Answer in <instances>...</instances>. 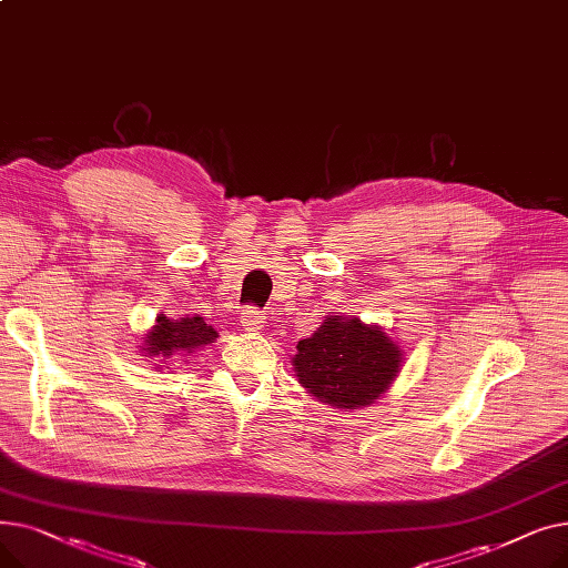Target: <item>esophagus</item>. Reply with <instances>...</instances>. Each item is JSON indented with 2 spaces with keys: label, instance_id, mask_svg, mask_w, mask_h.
<instances>
[{
  "label": "esophagus",
  "instance_id": "34e87169",
  "mask_svg": "<svg viewBox=\"0 0 568 568\" xmlns=\"http://www.w3.org/2000/svg\"><path fill=\"white\" fill-rule=\"evenodd\" d=\"M264 326V315L255 308H246L242 313V329L244 332H260Z\"/></svg>",
  "mask_w": 568,
  "mask_h": 568
}]
</instances>
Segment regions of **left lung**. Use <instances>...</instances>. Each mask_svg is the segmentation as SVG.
I'll use <instances>...</instances> for the list:
<instances>
[{
  "mask_svg": "<svg viewBox=\"0 0 568 568\" xmlns=\"http://www.w3.org/2000/svg\"><path fill=\"white\" fill-rule=\"evenodd\" d=\"M400 364L403 349L377 324L343 315H326L292 359L308 394L345 412L373 405L398 377Z\"/></svg>",
  "mask_w": 568,
  "mask_h": 568,
  "instance_id": "1",
  "label": "left lung"
}]
</instances>
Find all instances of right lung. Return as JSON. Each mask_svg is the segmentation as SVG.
<instances>
[{
    "label": "right lung",
    "mask_w": 568,
    "mask_h": 568,
    "mask_svg": "<svg viewBox=\"0 0 568 568\" xmlns=\"http://www.w3.org/2000/svg\"><path fill=\"white\" fill-rule=\"evenodd\" d=\"M219 334L206 326L200 315L193 317H179L170 320L165 315L156 317V324L144 336L142 352L146 359L165 362L172 356H189L191 352L214 343Z\"/></svg>",
    "instance_id": "obj_1"
}]
</instances>
